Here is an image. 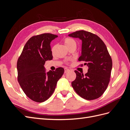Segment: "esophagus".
<instances>
[{
    "instance_id": "esophagus-1",
    "label": "esophagus",
    "mask_w": 130,
    "mask_h": 130,
    "mask_svg": "<svg viewBox=\"0 0 130 130\" xmlns=\"http://www.w3.org/2000/svg\"><path fill=\"white\" fill-rule=\"evenodd\" d=\"M69 70V69H68V68H64V73H66L67 72H68V71Z\"/></svg>"
}]
</instances>
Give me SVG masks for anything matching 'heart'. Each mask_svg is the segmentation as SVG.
Segmentation results:
<instances>
[{"label": "heart", "mask_w": 130, "mask_h": 130, "mask_svg": "<svg viewBox=\"0 0 130 130\" xmlns=\"http://www.w3.org/2000/svg\"><path fill=\"white\" fill-rule=\"evenodd\" d=\"M64 43L67 47H68L70 45H73V44H76L75 41L74 39L70 38H66L64 40ZM54 49V47H53L52 50L53 51Z\"/></svg>", "instance_id": "heart-1"}]
</instances>
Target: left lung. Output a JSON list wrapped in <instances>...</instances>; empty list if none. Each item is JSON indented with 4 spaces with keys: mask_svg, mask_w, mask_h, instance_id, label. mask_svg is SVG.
<instances>
[{
    "mask_svg": "<svg viewBox=\"0 0 130 130\" xmlns=\"http://www.w3.org/2000/svg\"><path fill=\"white\" fill-rule=\"evenodd\" d=\"M82 41L79 61L88 67L85 75L75 70L76 79L72 82L75 91L84 99L91 100L103 95L108 85L112 61L106 45L97 35L84 30L68 35Z\"/></svg>",
    "mask_w": 130,
    "mask_h": 130,
    "instance_id": "obj_1",
    "label": "left lung"
}]
</instances>
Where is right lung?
Wrapping results in <instances>:
<instances>
[{
  "label": "right lung",
  "instance_id": "obj_1",
  "mask_svg": "<svg viewBox=\"0 0 130 130\" xmlns=\"http://www.w3.org/2000/svg\"><path fill=\"white\" fill-rule=\"evenodd\" d=\"M57 37L43 34L30 38L17 61L19 84L26 96L37 103L44 102L51 96L64 72L60 67L46 72L44 67L45 61L53 59L50 43Z\"/></svg>",
  "mask_w": 130,
  "mask_h": 130
}]
</instances>
